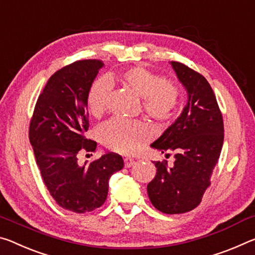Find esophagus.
Masks as SVG:
<instances>
[{"mask_svg": "<svg viewBox=\"0 0 255 255\" xmlns=\"http://www.w3.org/2000/svg\"><path fill=\"white\" fill-rule=\"evenodd\" d=\"M135 164V160L133 159V158H125L124 159V166L127 167V168H130L133 165Z\"/></svg>", "mask_w": 255, "mask_h": 255, "instance_id": "34e87169", "label": "esophagus"}]
</instances>
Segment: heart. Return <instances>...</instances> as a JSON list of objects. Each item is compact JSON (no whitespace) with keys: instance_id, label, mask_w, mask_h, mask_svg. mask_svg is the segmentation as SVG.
Segmentation results:
<instances>
[{"instance_id":"obj_1","label":"heart","mask_w":255,"mask_h":255,"mask_svg":"<svg viewBox=\"0 0 255 255\" xmlns=\"http://www.w3.org/2000/svg\"><path fill=\"white\" fill-rule=\"evenodd\" d=\"M124 82L143 98L145 113L156 120H166L173 115L179 102L176 83L162 80L158 74L143 66L128 69L122 74ZM113 90V81L108 76L98 78L90 87L88 107L94 116L102 115L107 108ZM98 137L108 149L122 153L135 152L151 134L149 128L139 121L114 118L98 128Z\"/></svg>"}]
</instances>
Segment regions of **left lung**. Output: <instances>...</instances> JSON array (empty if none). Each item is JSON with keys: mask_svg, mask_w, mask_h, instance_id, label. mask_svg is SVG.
I'll return each mask as SVG.
<instances>
[{"mask_svg": "<svg viewBox=\"0 0 255 255\" xmlns=\"http://www.w3.org/2000/svg\"><path fill=\"white\" fill-rule=\"evenodd\" d=\"M187 94L186 105L175 122L150 147L173 151L175 161H156L157 173L147 186L152 206L167 215L184 214L201 202L210 185L224 143V122L214 90L201 74L170 62Z\"/></svg>", "mask_w": 255, "mask_h": 255, "instance_id": "1", "label": "left lung"}]
</instances>
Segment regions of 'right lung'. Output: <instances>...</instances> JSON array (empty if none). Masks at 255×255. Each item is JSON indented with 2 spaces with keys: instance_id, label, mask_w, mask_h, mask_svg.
Returning a JSON list of instances; mask_svg holds the SVG:
<instances>
[{
  "instance_id": "right-lung-1",
  "label": "right lung",
  "mask_w": 255,
  "mask_h": 255,
  "mask_svg": "<svg viewBox=\"0 0 255 255\" xmlns=\"http://www.w3.org/2000/svg\"><path fill=\"white\" fill-rule=\"evenodd\" d=\"M104 66L102 61L83 60L56 71L37 99L29 127L37 166L49 193L63 209L85 214L103 206L108 181L123 168V158L108 152L90 164H78V153L94 151L97 143L87 139L88 94Z\"/></svg>"
}]
</instances>
